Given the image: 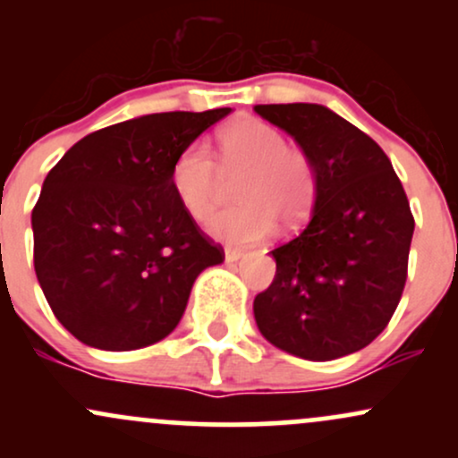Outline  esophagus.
<instances>
[{
    "label": "esophagus",
    "mask_w": 458,
    "mask_h": 458,
    "mask_svg": "<svg viewBox=\"0 0 458 458\" xmlns=\"http://www.w3.org/2000/svg\"><path fill=\"white\" fill-rule=\"evenodd\" d=\"M243 259V251L234 250V247H225V262H236Z\"/></svg>",
    "instance_id": "34e87169"
}]
</instances>
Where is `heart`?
Listing matches in <instances>:
<instances>
[{
	"instance_id": "obj_1",
	"label": "heart",
	"mask_w": 458,
	"mask_h": 458,
	"mask_svg": "<svg viewBox=\"0 0 458 458\" xmlns=\"http://www.w3.org/2000/svg\"><path fill=\"white\" fill-rule=\"evenodd\" d=\"M224 170L245 167L236 187L239 207L208 219V233L230 243H254L276 228V217L291 224L306 215L314 193L308 157L286 146L280 129L259 118L233 123L217 135ZM170 182L181 207L193 219L213 211L219 191V167L204 141H191L172 163Z\"/></svg>"
}]
</instances>
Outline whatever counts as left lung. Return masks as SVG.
I'll list each match as a JSON object with an SVG mask.
<instances>
[{"instance_id": "obj_1", "label": "left lung", "mask_w": 458, "mask_h": 458, "mask_svg": "<svg viewBox=\"0 0 458 458\" xmlns=\"http://www.w3.org/2000/svg\"><path fill=\"white\" fill-rule=\"evenodd\" d=\"M254 112L297 141L314 174L310 222L271 251L277 269L254 299L256 325L303 360L355 353L401 301L415 225L407 193L381 146L323 105Z\"/></svg>"}]
</instances>
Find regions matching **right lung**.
<instances>
[{
  "label": "right lung",
  "instance_id": "right-lung-1",
  "mask_svg": "<svg viewBox=\"0 0 458 458\" xmlns=\"http://www.w3.org/2000/svg\"><path fill=\"white\" fill-rule=\"evenodd\" d=\"M233 109L148 114L79 140L31 211L34 269L55 318L103 351L172 334L193 282L224 262L170 182L176 155Z\"/></svg>",
  "mask_w": 458,
  "mask_h": 458
}]
</instances>
